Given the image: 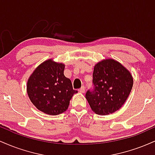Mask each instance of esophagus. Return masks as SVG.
Masks as SVG:
<instances>
[{"label":"esophagus","mask_w":155,"mask_h":155,"mask_svg":"<svg viewBox=\"0 0 155 155\" xmlns=\"http://www.w3.org/2000/svg\"><path fill=\"white\" fill-rule=\"evenodd\" d=\"M79 92H81V93H84V92H85V88H84V87H81L80 88L79 90Z\"/></svg>","instance_id":"esophagus-1"}]
</instances>
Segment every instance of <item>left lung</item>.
Listing matches in <instances>:
<instances>
[{
    "instance_id": "8db88e82",
    "label": "left lung",
    "mask_w": 155,
    "mask_h": 155,
    "mask_svg": "<svg viewBox=\"0 0 155 155\" xmlns=\"http://www.w3.org/2000/svg\"><path fill=\"white\" fill-rule=\"evenodd\" d=\"M95 88L86 93L92 111L99 115H108L118 111L130 93L133 79L130 72L117 60L108 58L94 66Z\"/></svg>"
}]
</instances>
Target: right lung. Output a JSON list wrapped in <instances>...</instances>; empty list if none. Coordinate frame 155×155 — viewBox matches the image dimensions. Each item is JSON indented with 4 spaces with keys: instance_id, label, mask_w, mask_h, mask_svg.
I'll return each mask as SVG.
<instances>
[{
    "instance_id": "obj_1",
    "label": "right lung",
    "mask_w": 155,
    "mask_h": 155,
    "mask_svg": "<svg viewBox=\"0 0 155 155\" xmlns=\"http://www.w3.org/2000/svg\"><path fill=\"white\" fill-rule=\"evenodd\" d=\"M65 65L52 59L45 60L35 69L27 83L30 100L39 111L58 115L68 108L70 100L77 90L64 75Z\"/></svg>"
}]
</instances>
